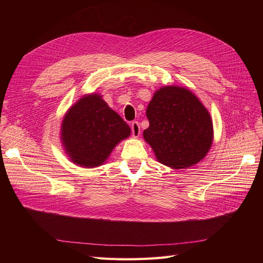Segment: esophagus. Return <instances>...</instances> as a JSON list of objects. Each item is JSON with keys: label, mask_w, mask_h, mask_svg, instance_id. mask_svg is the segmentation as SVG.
<instances>
[{"label": "esophagus", "mask_w": 263, "mask_h": 263, "mask_svg": "<svg viewBox=\"0 0 263 263\" xmlns=\"http://www.w3.org/2000/svg\"><path fill=\"white\" fill-rule=\"evenodd\" d=\"M132 134H133V136L135 138L139 137V135H140V126H139V124L137 122H133L132 123Z\"/></svg>", "instance_id": "obj_1"}]
</instances>
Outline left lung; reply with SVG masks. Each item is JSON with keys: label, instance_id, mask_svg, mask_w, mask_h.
Listing matches in <instances>:
<instances>
[{"label": "left lung", "instance_id": "8db88e82", "mask_svg": "<svg viewBox=\"0 0 263 263\" xmlns=\"http://www.w3.org/2000/svg\"><path fill=\"white\" fill-rule=\"evenodd\" d=\"M146 114L149 127L144 138L160 163L172 169L190 168L209 153L214 135L211 115L185 87H160Z\"/></svg>", "mask_w": 263, "mask_h": 263}]
</instances>
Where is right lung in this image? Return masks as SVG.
<instances>
[{"mask_svg": "<svg viewBox=\"0 0 263 263\" xmlns=\"http://www.w3.org/2000/svg\"><path fill=\"white\" fill-rule=\"evenodd\" d=\"M61 140L73 163L94 168L105 162L130 128L100 94L84 95L71 106L61 124Z\"/></svg>", "mask_w": 263, "mask_h": 263, "instance_id": "add662e5", "label": "right lung"}]
</instances>
